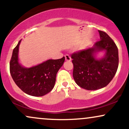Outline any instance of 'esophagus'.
<instances>
[{
	"mask_svg": "<svg viewBox=\"0 0 129 129\" xmlns=\"http://www.w3.org/2000/svg\"><path fill=\"white\" fill-rule=\"evenodd\" d=\"M65 58H66V60L67 61H70V60H72L69 54H66V55H65Z\"/></svg>",
	"mask_w": 129,
	"mask_h": 129,
	"instance_id": "1",
	"label": "esophagus"
}]
</instances>
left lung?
Segmentation results:
<instances>
[{"instance_id": "left-lung-1", "label": "left lung", "mask_w": 129, "mask_h": 129, "mask_svg": "<svg viewBox=\"0 0 129 129\" xmlns=\"http://www.w3.org/2000/svg\"><path fill=\"white\" fill-rule=\"evenodd\" d=\"M100 40L93 47L72 54L73 76L76 83L85 90H94L107 86L113 78L119 63L118 47L106 33L98 30ZM105 50L106 54L101 60L95 53Z\"/></svg>"}]
</instances>
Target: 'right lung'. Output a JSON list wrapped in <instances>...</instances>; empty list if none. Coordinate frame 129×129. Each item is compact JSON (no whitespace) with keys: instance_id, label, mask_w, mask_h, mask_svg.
I'll return each mask as SVG.
<instances>
[{"instance_id":"add662e5","label":"right lung","mask_w":129,"mask_h":129,"mask_svg":"<svg viewBox=\"0 0 129 129\" xmlns=\"http://www.w3.org/2000/svg\"><path fill=\"white\" fill-rule=\"evenodd\" d=\"M20 41L13 51L10 62L11 77L23 92L33 96H42L51 91L56 82V74L62 66L65 57L49 59L30 68H25L19 63L18 52Z\"/></svg>"}]
</instances>
